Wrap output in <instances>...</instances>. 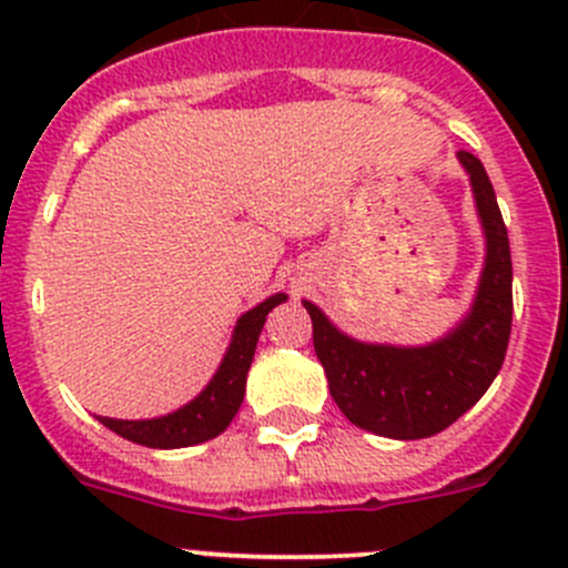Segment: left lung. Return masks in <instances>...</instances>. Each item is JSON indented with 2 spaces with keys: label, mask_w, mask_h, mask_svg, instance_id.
Returning a JSON list of instances; mask_svg holds the SVG:
<instances>
[{
  "label": "left lung",
  "mask_w": 568,
  "mask_h": 568,
  "mask_svg": "<svg viewBox=\"0 0 568 568\" xmlns=\"http://www.w3.org/2000/svg\"><path fill=\"white\" fill-rule=\"evenodd\" d=\"M486 236V261L469 313L428 346H382L343 335L313 302V346L335 404L354 426L390 439L445 432L489 390L511 335V250L495 189L480 159L459 151Z\"/></svg>",
  "instance_id": "1"
}]
</instances>
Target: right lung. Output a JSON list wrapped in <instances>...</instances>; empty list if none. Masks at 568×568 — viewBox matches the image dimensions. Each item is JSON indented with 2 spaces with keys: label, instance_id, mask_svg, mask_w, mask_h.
<instances>
[{
  "label": "right lung",
  "instance_id": "right-lung-1",
  "mask_svg": "<svg viewBox=\"0 0 568 568\" xmlns=\"http://www.w3.org/2000/svg\"><path fill=\"white\" fill-rule=\"evenodd\" d=\"M288 296L274 294L266 302L244 313L236 321L233 329L231 346H227L222 365L216 368L214 379L205 385V390L178 412H170L164 417H153V420H114V417H99L106 428L120 434L123 439H131L145 448H189V445L205 443L214 439L231 426L236 417L239 406L244 400V387H247V371L255 357L257 335L263 329L268 311L285 302Z\"/></svg>",
  "mask_w": 568,
  "mask_h": 568
}]
</instances>
